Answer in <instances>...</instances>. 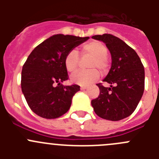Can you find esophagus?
<instances>
[{
  "mask_svg": "<svg viewBox=\"0 0 159 159\" xmlns=\"http://www.w3.org/2000/svg\"><path fill=\"white\" fill-rule=\"evenodd\" d=\"M87 88H88V87H86V86H81L80 87V90H82V91H84V90H86Z\"/></svg>",
  "mask_w": 159,
  "mask_h": 159,
  "instance_id": "esophagus-1",
  "label": "esophagus"
}]
</instances>
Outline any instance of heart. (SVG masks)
I'll return each instance as SVG.
<instances>
[{"mask_svg":"<svg viewBox=\"0 0 159 159\" xmlns=\"http://www.w3.org/2000/svg\"><path fill=\"white\" fill-rule=\"evenodd\" d=\"M81 54L92 57L88 63V67L92 69L87 71H80L74 73L71 76V82L82 86H88L93 84L99 78V69L101 72L104 73L107 70L108 63L107 57L108 49L104 43L99 41L88 42L81 48ZM80 63V57L75 50H71L66 55L64 59V65L69 72H74L77 70Z\"/></svg>","mask_w":159,"mask_h":159,"instance_id":"1","label":"heart"}]
</instances>
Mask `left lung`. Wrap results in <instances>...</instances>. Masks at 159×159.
Wrapping results in <instances>:
<instances>
[{
    "label": "left lung",
    "mask_w": 159,
    "mask_h": 159,
    "mask_svg": "<svg viewBox=\"0 0 159 159\" xmlns=\"http://www.w3.org/2000/svg\"><path fill=\"white\" fill-rule=\"evenodd\" d=\"M92 38L106 44L111 56V67L102 80L110 87L96 84L99 95L92 100V106L102 119L119 121L134 112L143 96L144 67L136 52L121 39L107 33Z\"/></svg>",
    "instance_id": "left-lung-1"
}]
</instances>
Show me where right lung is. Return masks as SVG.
Instances as JSON below:
<instances>
[{"instance_id":"right-lung-1","label":"right lung","mask_w":159,"mask_h":159,"mask_svg":"<svg viewBox=\"0 0 159 159\" xmlns=\"http://www.w3.org/2000/svg\"><path fill=\"white\" fill-rule=\"evenodd\" d=\"M89 39L88 36L57 34L36 46L21 71V90L31 110L44 119H56L69 110L80 91L74 84L64 86L68 79L64 65L66 55Z\"/></svg>"}]
</instances>
